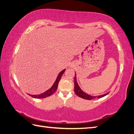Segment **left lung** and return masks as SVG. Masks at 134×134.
Instances as JSON below:
<instances>
[{
	"mask_svg": "<svg viewBox=\"0 0 134 134\" xmlns=\"http://www.w3.org/2000/svg\"><path fill=\"white\" fill-rule=\"evenodd\" d=\"M74 92H75L76 94L77 95L78 97H79L85 99H89H89H94V98H95L96 97H97L98 98L103 97L107 95L109 93V92H108V93H107L106 94H104L100 95V96H94L88 94L84 92L81 89L80 87H79V86L77 80H76V72H75V78H74Z\"/></svg>",
	"mask_w": 134,
	"mask_h": 134,
	"instance_id": "obj_1",
	"label": "left lung"
}]
</instances>
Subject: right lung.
<instances>
[{
	"label": "right lung",
	"mask_w": 134,
	"mask_h": 134,
	"mask_svg": "<svg viewBox=\"0 0 134 134\" xmlns=\"http://www.w3.org/2000/svg\"><path fill=\"white\" fill-rule=\"evenodd\" d=\"M65 70V69H64L63 70H62V71L59 74L58 76H57V78L56 79V81L53 83L52 86H51L50 89L47 90L46 92H45L44 93H42V94H37V95H31V94H28L31 97H32L35 98H44L47 97H49V96H51L57 90V89H58L59 82L62 76L63 75V73L64 72Z\"/></svg>",
	"instance_id": "obj_1"
}]
</instances>
